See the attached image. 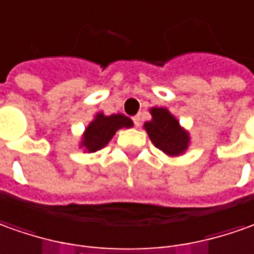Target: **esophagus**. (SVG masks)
I'll return each instance as SVG.
<instances>
[{
	"mask_svg": "<svg viewBox=\"0 0 254 254\" xmlns=\"http://www.w3.org/2000/svg\"><path fill=\"white\" fill-rule=\"evenodd\" d=\"M133 124L134 127H140V117H139V115L133 117Z\"/></svg>",
	"mask_w": 254,
	"mask_h": 254,
	"instance_id": "esophagus-1",
	"label": "esophagus"
}]
</instances>
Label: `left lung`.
Here are the masks:
<instances>
[{
  "instance_id": "left-lung-1",
  "label": "left lung",
  "mask_w": 254,
  "mask_h": 254,
  "mask_svg": "<svg viewBox=\"0 0 254 254\" xmlns=\"http://www.w3.org/2000/svg\"><path fill=\"white\" fill-rule=\"evenodd\" d=\"M150 114L151 121L144 122V129L153 144L167 156L184 154L189 147L190 136L179 125V121L163 107L151 108Z\"/></svg>"
}]
</instances>
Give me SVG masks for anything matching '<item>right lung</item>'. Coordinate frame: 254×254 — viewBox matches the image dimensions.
Segmentation results:
<instances>
[{"mask_svg":"<svg viewBox=\"0 0 254 254\" xmlns=\"http://www.w3.org/2000/svg\"><path fill=\"white\" fill-rule=\"evenodd\" d=\"M132 127V120L122 114H113L107 117L103 113H98L86 127L82 136L80 147H83L87 153H94L105 147L108 141L113 139L114 134L117 133V130Z\"/></svg>","mask_w":254,"mask_h":254,"instance_id":"1","label":"right lung"}]
</instances>
